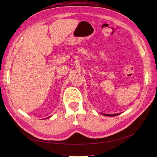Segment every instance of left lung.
I'll use <instances>...</instances> for the list:
<instances>
[{"mask_svg": "<svg viewBox=\"0 0 157 157\" xmlns=\"http://www.w3.org/2000/svg\"><path fill=\"white\" fill-rule=\"evenodd\" d=\"M103 115L105 116H108V117H115L117 115H118L120 113H117V114H105V113H101Z\"/></svg>", "mask_w": 157, "mask_h": 157, "instance_id": "1", "label": "left lung"}]
</instances>
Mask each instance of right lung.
Returning a JSON list of instances; mask_svg holds the SVG:
<instances>
[{
	"mask_svg": "<svg viewBox=\"0 0 157 157\" xmlns=\"http://www.w3.org/2000/svg\"><path fill=\"white\" fill-rule=\"evenodd\" d=\"M48 117V118H49V117Z\"/></svg>",
	"mask_w": 157,
	"mask_h": 157,
	"instance_id": "obj_1",
	"label": "right lung"
}]
</instances>
